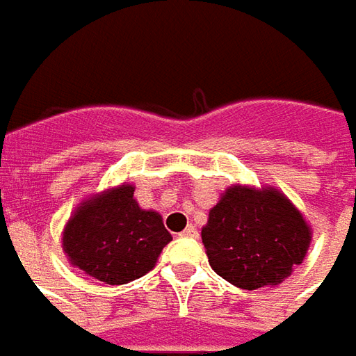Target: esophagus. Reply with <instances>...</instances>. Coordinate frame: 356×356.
I'll return each instance as SVG.
<instances>
[{"label":"esophagus","instance_id":"esophagus-1","mask_svg":"<svg viewBox=\"0 0 356 356\" xmlns=\"http://www.w3.org/2000/svg\"><path fill=\"white\" fill-rule=\"evenodd\" d=\"M180 237H197V231H195L194 225H188V227L180 233Z\"/></svg>","mask_w":356,"mask_h":356}]
</instances>
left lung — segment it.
<instances>
[{"label":"left lung","mask_w":356,"mask_h":356,"mask_svg":"<svg viewBox=\"0 0 356 356\" xmlns=\"http://www.w3.org/2000/svg\"><path fill=\"white\" fill-rule=\"evenodd\" d=\"M209 266L241 290L276 286L302 264L312 229L276 188L229 186L202 229Z\"/></svg>","instance_id":"obj_1"}]
</instances>
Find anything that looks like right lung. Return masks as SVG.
Segmentation results:
<instances>
[{"instance_id": "add662e5", "label": "right lung", "mask_w": 356, "mask_h": 356, "mask_svg": "<svg viewBox=\"0 0 356 356\" xmlns=\"http://www.w3.org/2000/svg\"><path fill=\"white\" fill-rule=\"evenodd\" d=\"M135 188L121 184L83 200L62 233L68 261L99 282L127 284L154 268L172 241L162 217L140 209Z\"/></svg>"}]
</instances>
